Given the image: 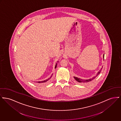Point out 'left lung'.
I'll return each mask as SVG.
<instances>
[{"label":"left lung","mask_w":121,"mask_h":121,"mask_svg":"<svg viewBox=\"0 0 121 121\" xmlns=\"http://www.w3.org/2000/svg\"><path fill=\"white\" fill-rule=\"evenodd\" d=\"M103 59H104V55H103ZM102 68H101V69H100V70L97 73V74H96V75L95 76L91 78H88V79H82V78H78V77H75V76H74L73 78H74L75 80H76L77 82L79 83H85L89 82H90V81L93 80L94 79H95V78L97 76V75L99 74V73H100V71H101V70Z\"/></svg>","instance_id":"left-lung-1"}]
</instances>
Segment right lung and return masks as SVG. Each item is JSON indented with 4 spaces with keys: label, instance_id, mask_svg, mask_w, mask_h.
Instances as JSON below:
<instances>
[{
    "label": "right lung",
    "instance_id": "1",
    "mask_svg": "<svg viewBox=\"0 0 121 121\" xmlns=\"http://www.w3.org/2000/svg\"><path fill=\"white\" fill-rule=\"evenodd\" d=\"M57 62H58L57 61ZM57 63L56 64V65H55V69H56V67H57ZM52 74L51 75V76H50L49 78H48L47 79H45V80H42V81H39L36 82V83H39V84H41V83H45L48 82H49V81L50 80V79H51V78H52Z\"/></svg>",
    "mask_w": 121,
    "mask_h": 121
}]
</instances>
